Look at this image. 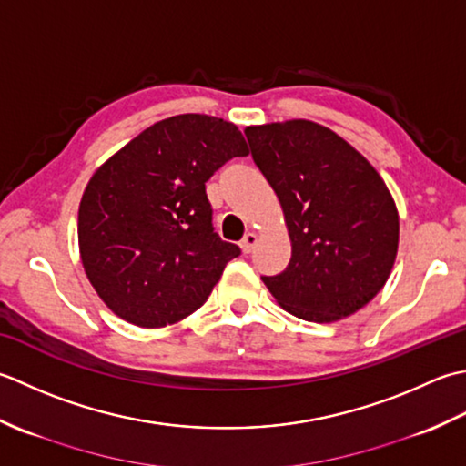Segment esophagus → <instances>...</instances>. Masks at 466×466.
Instances as JSON below:
<instances>
[{
    "label": "esophagus",
    "mask_w": 466,
    "mask_h": 466,
    "mask_svg": "<svg viewBox=\"0 0 466 466\" xmlns=\"http://www.w3.org/2000/svg\"><path fill=\"white\" fill-rule=\"evenodd\" d=\"M241 251L243 253H251L253 249H255V245H258V233H253V231H249L247 233L243 239H241Z\"/></svg>",
    "instance_id": "obj_1"
}]
</instances>
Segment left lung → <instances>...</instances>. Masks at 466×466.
<instances>
[{"instance_id":"obj_1","label":"left lung","mask_w":466,"mask_h":466,"mask_svg":"<svg viewBox=\"0 0 466 466\" xmlns=\"http://www.w3.org/2000/svg\"><path fill=\"white\" fill-rule=\"evenodd\" d=\"M255 165L279 198L291 241L286 271L261 278L291 316L331 324L362 309L390 278L400 219L364 155L306 118L247 127Z\"/></svg>"}]
</instances>
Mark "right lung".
<instances>
[{
    "label": "right lung",
    "instance_id": "1",
    "mask_svg": "<svg viewBox=\"0 0 466 466\" xmlns=\"http://www.w3.org/2000/svg\"><path fill=\"white\" fill-rule=\"evenodd\" d=\"M247 155L233 122L177 114L94 170L78 208V247L110 311L138 328H165L203 306L241 253L213 231L205 183Z\"/></svg>",
    "mask_w": 466,
    "mask_h": 466
}]
</instances>
